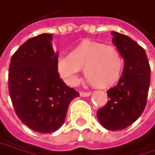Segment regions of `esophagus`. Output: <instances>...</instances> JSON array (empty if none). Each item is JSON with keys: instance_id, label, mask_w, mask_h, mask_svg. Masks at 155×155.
<instances>
[{"instance_id": "1", "label": "esophagus", "mask_w": 155, "mask_h": 155, "mask_svg": "<svg viewBox=\"0 0 155 155\" xmlns=\"http://www.w3.org/2000/svg\"><path fill=\"white\" fill-rule=\"evenodd\" d=\"M91 95V92H84V91H81L80 92V96L81 97H88Z\"/></svg>"}]
</instances>
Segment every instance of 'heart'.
I'll use <instances>...</instances> for the list:
<instances>
[{
  "label": "heart",
  "mask_w": 155,
  "mask_h": 155,
  "mask_svg": "<svg viewBox=\"0 0 155 155\" xmlns=\"http://www.w3.org/2000/svg\"><path fill=\"white\" fill-rule=\"evenodd\" d=\"M123 68L124 59L117 48L92 41H82L58 63V72L70 85L78 83V73L84 70L85 79L97 88L115 84Z\"/></svg>",
  "instance_id": "1"
}]
</instances>
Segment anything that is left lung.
<instances>
[{"label":"left lung","instance_id":"left-lung-1","mask_svg":"<svg viewBox=\"0 0 155 155\" xmlns=\"http://www.w3.org/2000/svg\"><path fill=\"white\" fill-rule=\"evenodd\" d=\"M112 43L124 58L123 75L118 84L107 91L109 100L97 116L108 130L129 127L143 112L151 81V68L145 50L134 40L112 31Z\"/></svg>","mask_w":155,"mask_h":155}]
</instances>
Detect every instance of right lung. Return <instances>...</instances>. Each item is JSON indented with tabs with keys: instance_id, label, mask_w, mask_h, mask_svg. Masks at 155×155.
<instances>
[{
	"instance_id": "add662e5",
	"label": "right lung",
	"mask_w": 155,
	"mask_h": 155,
	"mask_svg": "<svg viewBox=\"0 0 155 155\" xmlns=\"http://www.w3.org/2000/svg\"><path fill=\"white\" fill-rule=\"evenodd\" d=\"M52 34L28 39L13 55L8 88L15 111L23 124L40 133L59 129L71 101L79 92L63 82Z\"/></svg>"
}]
</instances>
